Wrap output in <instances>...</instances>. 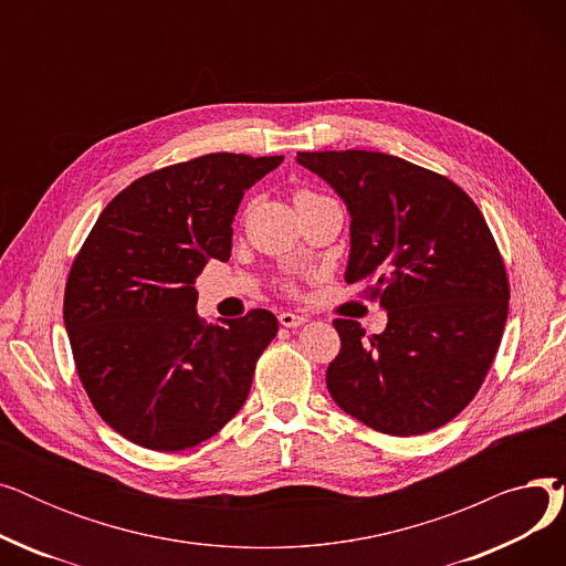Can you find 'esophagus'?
<instances>
[{"mask_svg": "<svg viewBox=\"0 0 566 566\" xmlns=\"http://www.w3.org/2000/svg\"><path fill=\"white\" fill-rule=\"evenodd\" d=\"M307 318L303 314H293V312H282L280 314V323L284 325V328H298V325H303Z\"/></svg>", "mask_w": 566, "mask_h": 566, "instance_id": "1", "label": "esophagus"}]
</instances>
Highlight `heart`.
Returning a JSON list of instances; mask_svg holds the SVG:
<instances>
[{"label": "heart", "instance_id": "1", "mask_svg": "<svg viewBox=\"0 0 566 566\" xmlns=\"http://www.w3.org/2000/svg\"><path fill=\"white\" fill-rule=\"evenodd\" d=\"M307 197H316V195H312L310 190H298V192H295V201H298V199H307Z\"/></svg>", "mask_w": 566, "mask_h": 566}]
</instances>
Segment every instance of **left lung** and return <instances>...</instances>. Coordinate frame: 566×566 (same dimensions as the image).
<instances>
[{"instance_id":"left-lung-1","label":"left lung","mask_w":566,"mask_h":566,"mask_svg":"<svg viewBox=\"0 0 566 566\" xmlns=\"http://www.w3.org/2000/svg\"><path fill=\"white\" fill-rule=\"evenodd\" d=\"M350 216L344 280L388 312L380 335L337 318L331 397L374 431L418 436L454 420L482 388L510 310L491 229L450 178L376 151L298 154Z\"/></svg>"}]
</instances>
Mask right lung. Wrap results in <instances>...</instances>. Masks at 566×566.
I'll use <instances>...</instances> for the list:
<instances>
[{"label": "right lung", "mask_w": 566, "mask_h": 566, "mask_svg": "<svg viewBox=\"0 0 566 566\" xmlns=\"http://www.w3.org/2000/svg\"><path fill=\"white\" fill-rule=\"evenodd\" d=\"M284 156L208 154L146 174L101 213L64 293L77 376L101 418L146 450L216 436L250 395L277 318L252 310L206 325L195 282L231 254L245 190Z\"/></svg>", "instance_id": "obj_1"}]
</instances>
